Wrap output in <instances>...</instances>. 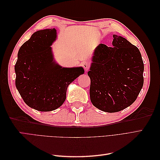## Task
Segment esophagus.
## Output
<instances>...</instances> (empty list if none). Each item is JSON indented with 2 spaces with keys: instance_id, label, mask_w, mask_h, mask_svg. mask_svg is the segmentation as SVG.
I'll use <instances>...</instances> for the list:
<instances>
[{
  "instance_id": "1",
  "label": "esophagus",
  "mask_w": 160,
  "mask_h": 160,
  "mask_svg": "<svg viewBox=\"0 0 160 160\" xmlns=\"http://www.w3.org/2000/svg\"><path fill=\"white\" fill-rule=\"evenodd\" d=\"M83 68L85 69V71H88V69L89 68V63L88 62L85 61V62H83Z\"/></svg>"
}]
</instances>
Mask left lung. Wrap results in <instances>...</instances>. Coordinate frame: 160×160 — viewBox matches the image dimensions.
Instances as JSON below:
<instances>
[{
	"instance_id": "left-lung-1",
	"label": "left lung",
	"mask_w": 160,
	"mask_h": 160,
	"mask_svg": "<svg viewBox=\"0 0 160 160\" xmlns=\"http://www.w3.org/2000/svg\"><path fill=\"white\" fill-rule=\"evenodd\" d=\"M113 37V47L99 44L95 48L88 72L92 104L108 113L130 106L143 85L144 65L138 48L122 36Z\"/></svg>"
}]
</instances>
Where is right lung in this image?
<instances>
[{
    "mask_svg": "<svg viewBox=\"0 0 160 160\" xmlns=\"http://www.w3.org/2000/svg\"><path fill=\"white\" fill-rule=\"evenodd\" d=\"M57 37L55 28L38 31L18 52L16 88L25 103L37 111L61 107L68 86L85 72L83 67H62L57 63L51 47Z\"/></svg>",
    "mask_w": 160,
    "mask_h": 160,
    "instance_id": "obj_1",
    "label": "right lung"
}]
</instances>
